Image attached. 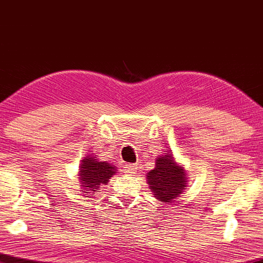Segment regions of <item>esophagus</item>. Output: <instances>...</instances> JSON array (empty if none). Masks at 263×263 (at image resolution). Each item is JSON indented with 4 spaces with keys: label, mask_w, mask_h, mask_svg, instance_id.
Returning a JSON list of instances; mask_svg holds the SVG:
<instances>
[{
    "label": "esophagus",
    "mask_w": 263,
    "mask_h": 263,
    "mask_svg": "<svg viewBox=\"0 0 263 263\" xmlns=\"http://www.w3.org/2000/svg\"><path fill=\"white\" fill-rule=\"evenodd\" d=\"M124 170H125V173H127V174H136L137 173V164H125Z\"/></svg>",
    "instance_id": "obj_1"
}]
</instances>
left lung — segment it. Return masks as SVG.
<instances>
[{
    "label": "left lung",
    "instance_id": "8db88e82",
    "mask_svg": "<svg viewBox=\"0 0 263 263\" xmlns=\"http://www.w3.org/2000/svg\"><path fill=\"white\" fill-rule=\"evenodd\" d=\"M150 188L158 200L172 202L173 199L182 193L186 186V175L182 167H177L170 154L160 156L156 160V167L147 173Z\"/></svg>",
    "mask_w": 263,
    "mask_h": 263
}]
</instances>
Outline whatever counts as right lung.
Listing matches in <instances>:
<instances>
[{
	"mask_svg": "<svg viewBox=\"0 0 263 263\" xmlns=\"http://www.w3.org/2000/svg\"><path fill=\"white\" fill-rule=\"evenodd\" d=\"M80 168V180H82V187L84 188L82 192H86V195L91 194L88 197L94 195V192H98L100 186L102 183L106 184L113 174L118 172L110 163L99 162L95 157L90 156L82 160Z\"/></svg>",
	"mask_w": 263,
	"mask_h": 263,
	"instance_id": "1",
	"label": "right lung"
}]
</instances>
